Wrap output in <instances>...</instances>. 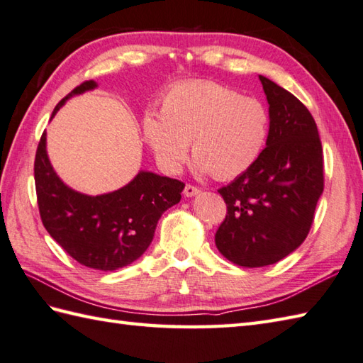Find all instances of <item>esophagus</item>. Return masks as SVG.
Wrapping results in <instances>:
<instances>
[{
  "label": "esophagus",
  "mask_w": 363,
  "mask_h": 363,
  "mask_svg": "<svg viewBox=\"0 0 363 363\" xmlns=\"http://www.w3.org/2000/svg\"><path fill=\"white\" fill-rule=\"evenodd\" d=\"M196 194H199V189L195 187V186H191V184H187V186L184 187V195H186V196H195Z\"/></svg>",
  "instance_id": "34e87169"
}]
</instances>
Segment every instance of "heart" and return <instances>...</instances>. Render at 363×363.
I'll return each instance as SVG.
<instances>
[{
  "mask_svg": "<svg viewBox=\"0 0 363 363\" xmlns=\"http://www.w3.org/2000/svg\"><path fill=\"white\" fill-rule=\"evenodd\" d=\"M268 112L259 99L212 81H186L146 113L143 135L167 172H179L191 154L201 173L226 181L256 164L268 137Z\"/></svg>",
  "mask_w": 363,
  "mask_h": 363,
  "instance_id": "obj_1",
  "label": "heart"
}]
</instances>
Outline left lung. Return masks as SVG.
<instances>
[{"label":"left lung","instance_id":"left-lung-1","mask_svg":"<svg viewBox=\"0 0 363 363\" xmlns=\"http://www.w3.org/2000/svg\"><path fill=\"white\" fill-rule=\"evenodd\" d=\"M269 104L267 148L248 172L218 194L228 207L215 245L246 268L276 264L306 240L325 189L323 148L307 107L259 76Z\"/></svg>","mask_w":363,"mask_h":363}]
</instances>
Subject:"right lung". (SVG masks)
I'll return each instance as SVG.
<instances>
[{
  "label": "right lung",
  "instance_id": "1",
  "mask_svg": "<svg viewBox=\"0 0 363 363\" xmlns=\"http://www.w3.org/2000/svg\"><path fill=\"white\" fill-rule=\"evenodd\" d=\"M96 87L86 81L54 107L51 118L73 95ZM34 177L38 212L45 229L81 265L113 272L133 264L152 242L157 221L181 201L186 184L140 172L128 186L112 194L89 196L59 179L46 154V134L37 146Z\"/></svg>",
  "mask_w": 363,
  "mask_h": 363
}]
</instances>
